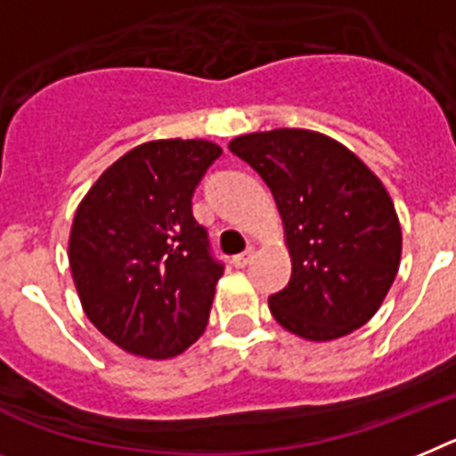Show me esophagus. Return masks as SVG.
Masks as SVG:
<instances>
[{"mask_svg":"<svg viewBox=\"0 0 456 456\" xmlns=\"http://www.w3.org/2000/svg\"><path fill=\"white\" fill-rule=\"evenodd\" d=\"M252 257H255V248H248L246 252L234 255V257H232V264H234L236 269H243V266H248V264L252 262Z\"/></svg>","mask_w":456,"mask_h":456,"instance_id":"1","label":"esophagus"}]
</instances>
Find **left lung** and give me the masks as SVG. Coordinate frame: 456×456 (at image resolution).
<instances>
[{"instance_id":"left-lung-1","label":"left lung","mask_w":456,"mask_h":456,"mask_svg":"<svg viewBox=\"0 0 456 456\" xmlns=\"http://www.w3.org/2000/svg\"><path fill=\"white\" fill-rule=\"evenodd\" d=\"M229 151L269 185L292 255V278L271 315L305 340L366 324L401 262V224L378 175L343 143L311 129L243 134Z\"/></svg>"}]
</instances>
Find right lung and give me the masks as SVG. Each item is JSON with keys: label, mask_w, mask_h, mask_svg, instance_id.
<instances>
[{"label": "right lung", "mask_w": 456, "mask_h": 456, "mask_svg": "<svg viewBox=\"0 0 456 456\" xmlns=\"http://www.w3.org/2000/svg\"><path fill=\"white\" fill-rule=\"evenodd\" d=\"M220 155L204 139L148 141L80 201L69 266L87 320L122 350L169 359L204 334L224 264L210 255L192 197Z\"/></svg>", "instance_id": "add662e5"}]
</instances>
